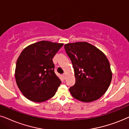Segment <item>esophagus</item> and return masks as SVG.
I'll return each mask as SVG.
<instances>
[{
    "label": "esophagus",
    "mask_w": 129,
    "mask_h": 129,
    "mask_svg": "<svg viewBox=\"0 0 129 129\" xmlns=\"http://www.w3.org/2000/svg\"><path fill=\"white\" fill-rule=\"evenodd\" d=\"M62 77H63V78L65 80V79L66 78V74H63L62 75Z\"/></svg>",
    "instance_id": "obj_1"
}]
</instances>
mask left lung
<instances>
[{
	"label": "left lung",
	"instance_id": "8db88e82",
	"mask_svg": "<svg viewBox=\"0 0 129 129\" xmlns=\"http://www.w3.org/2000/svg\"><path fill=\"white\" fill-rule=\"evenodd\" d=\"M73 63L75 84L70 88L71 95L82 102L99 99L107 90L112 79L109 61L105 54L86 42L64 45Z\"/></svg>",
	"mask_w": 129,
	"mask_h": 129
}]
</instances>
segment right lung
I'll list each match as a JSON object with an SVG mask.
<instances>
[{"instance_id":"add662e5","label":"right lung","mask_w":129,"mask_h":129,"mask_svg":"<svg viewBox=\"0 0 129 129\" xmlns=\"http://www.w3.org/2000/svg\"><path fill=\"white\" fill-rule=\"evenodd\" d=\"M63 44L42 41L27 46L17 59L15 79L29 100L41 103L52 97L61 81L54 73L52 58Z\"/></svg>"}]
</instances>
